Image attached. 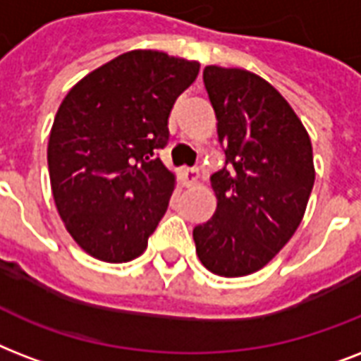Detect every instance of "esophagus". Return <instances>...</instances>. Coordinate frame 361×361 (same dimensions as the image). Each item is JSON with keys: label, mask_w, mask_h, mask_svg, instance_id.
Wrapping results in <instances>:
<instances>
[{"label": "esophagus", "mask_w": 361, "mask_h": 361, "mask_svg": "<svg viewBox=\"0 0 361 361\" xmlns=\"http://www.w3.org/2000/svg\"><path fill=\"white\" fill-rule=\"evenodd\" d=\"M183 175L186 186H192V184H195L200 180V169H197V167H186L183 171Z\"/></svg>", "instance_id": "obj_1"}]
</instances>
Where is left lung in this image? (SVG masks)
Returning <instances> with one entry per match:
<instances>
[{
	"label": "left lung",
	"mask_w": 361,
	"mask_h": 361,
	"mask_svg": "<svg viewBox=\"0 0 361 361\" xmlns=\"http://www.w3.org/2000/svg\"><path fill=\"white\" fill-rule=\"evenodd\" d=\"M203 82L226 166L211 177L219 203L194 228L195 252L214 275L245 276L269 264L301 224L314 184L311 139L258 75L207 66Z\"/></svg>",
	"instance_id": "obj_1"
}]
</instances>
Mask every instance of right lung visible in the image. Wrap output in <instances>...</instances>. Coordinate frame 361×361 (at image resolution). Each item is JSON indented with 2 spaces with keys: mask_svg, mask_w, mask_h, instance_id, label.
I'll return each mask as SVG.
<instances>
[{
  "mask_svg": "<svg viewBox=\"0 0 361 361\" xmlns=\"http://www.w3.org/2000/svg\"><path fill=\"white\" fill-rule=\"evenodd\" d=\"M197 73V61L131 50L63 97L47 150L50 186L67 231L94 258L122 264L145 252L175 188L158 150Z\"/></svg>",
  "mask_w": 361,
  "mask_h": 361,
  "instance_id": "1",
  "label": "right lung"
}]
</instances>
